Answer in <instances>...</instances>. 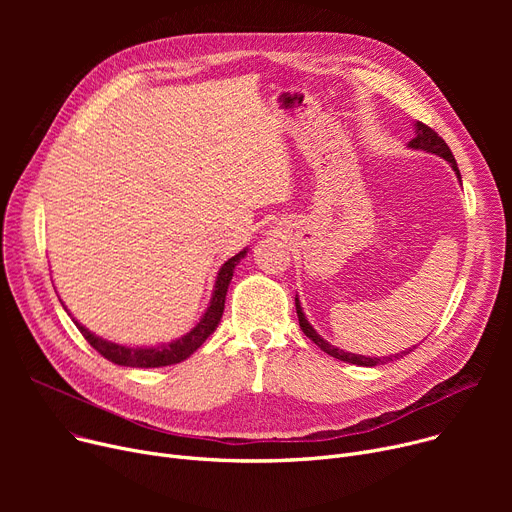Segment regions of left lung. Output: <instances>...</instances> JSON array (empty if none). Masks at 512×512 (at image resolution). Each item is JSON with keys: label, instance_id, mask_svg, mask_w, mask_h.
Masks as SVG:
<instances>
[{"label": "left lung", "instance_id": "1", "mask_svg": "<svg viewBox=\"0 0 512 512\" xmlns=\"http://www.w3.org/2000/svg\"><path fill=\"white\" fill-rule=\"evenodd\" d=\"M415 134H417V137H415L413 141H409V147H411V149H421V151H425V153H434V155H438V157L446 159L448 164L452 166V170H454L456 178L461 180V172H459V168H456L454 155H452L450 147L444 143V139H442V137H438V132H436V130H432L429 126H425L423 122H417V124H415ZM294 305H297L299 326H301V330L305 332V336H307V338H311V340L321 348V351L328 353L330 357H334V359H338V361H344V363L361 365V367H375V365H380V363H384V361H392V355H390V357H384V359H378V357H363V355H355V353L340 351V348L332 346L328 340H324V338H321V336L313 330V326L309 324L307 317H305V313H303V307H301L299 297H294ZM411 351H413V348H407V351H402V353L394 355V359H398V357H402V355H409Z\"/></svg>", "mask_w": 512, "mask_h": 512}]
</instances>
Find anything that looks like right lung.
Segmentation results:
<instances>
[{"label":"right lung","mask_w":512,"mask_h":512,"mask_svg":"<svg viewBox=\"0 0 512 512\" xmlns=\"http://www.w3.org/2000/svg\"><path fill=\"white\" fill-rule=\"evenodd\" d=\"M247 255V249H242L234 257H230L218 272V280H215V288L211 294V301L203 317L199 319V324L180 336L178 340H172L168 344H159V346H124L116 344L110 340H103L89 332L83 324L72 317L76 328L80 334L85 336V340L95 348V351L105 357L107 361H112L122 367H166V365H176L184 359L191 357L197 348L215 332L218 328L222 313H224V303H226V292L230 286V280L234 276V267L240 263V259Z\"/></svg>","instance_id":"1"}]
</instances>
